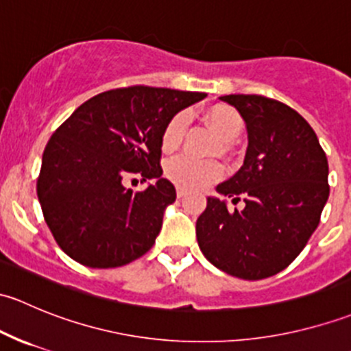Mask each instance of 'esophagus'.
I'll list each match as a JSON object with an SVG mask.
<instances>
[{
    "instance_id": "esophagus-1",
    "label": "esophagus",
    "mask_w": 351,
    "mask_h": 351,
    "mask_svg": "<svg viewBox=\"0 0 351 351\" xmlns=\"http://www.w3.org/2000/svg\"><path fill=\"white\" fill-rule=\"evenodd\" d=\"M185 195H186V190L183 189V186H178V189H176V197L183 198Z\"/></svg>"
}]
</instances>
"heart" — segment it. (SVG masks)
Listing matches in <instances>:
<instances>
[{
    "label": "heart",
    "instance_id": "obj_1",
    "mask_svg": "<svg viewBox=\"0 0 351 351\" xmlns=\"http://www.w3.org/2000/svg\"><path fill=\"white\" fill-rule=\"evenodd\" d=\"M208 125L217 132L226 143H231L241 134L243 119L229 105H214L205 113ZM189 117L185 112H178L168 120L161 134V147L166 153H171L182 144L185 137ZM165 173L173 183L189 190H200L212 185L224 175L221 162L214 159H195L190 156H176L169 159L165 166Z\"/></svg>",
    "mask_w": 351,
    "mask_h": 351
}]
</instances>
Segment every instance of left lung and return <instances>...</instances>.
<instances>
[{
  "label": "left lung",
  "instance_id": "8db88e82",
  "mask_svg": "<svg viewBox=\"0 0 351 351\" xmlns=\"http://www.w3.org/2000/svg\"><path fill=\"white\" fill-rule=\"evenodd\" d=\"M246 122L247 149L238 173L217 192L243 210L208 197L197 219V241L214 267L261 280L289 267L319 224L329 197L328 159L313 127L282 101L226 95Z\"/></svg>",
  "mask_w": 351,
  "mask_h": 351
}]
</instances>
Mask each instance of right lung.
<instances>
[{
	"label": "right lung",
	"instance_id": "1",
	"mask_svg": "<svg viewBox=\"0 0 351 351\" xmlns=\"http://www.w3.org/2000/svg\"><path fill=\"white\" fill-rule=\"evenodd\" d=\"M207 95L129 86L104 91L58 127L42 156L37 195L45 222L67 256L90 268H115L153 247L162 214L176 198L161 178V134L180 110ZM156 183L143 193L123 182Z\"/></svg>",
	"mask_w": 351,
	"mask_h": 351
}]
</instances>
